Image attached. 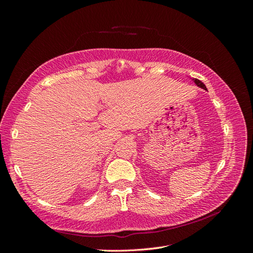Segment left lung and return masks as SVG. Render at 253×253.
Here are the masks:
<instances>
[{"instance_id":"1","label":"left lung","mask_w":253,"mask_h":253,"mask_svg":"<svg viewBox=\"0 0 253 253\" xmlns=\"http://www.w3.org/2000/svg\"><path fill=\"white\" fill-rule=\"evenodd\" d=\"M193 82H195V84L198 85V87H200V88H202V89H204V90H207V87H206V84H204L202 82H200V80L199 79H197V78H191Z\"/></svg>"}]
</instances>
